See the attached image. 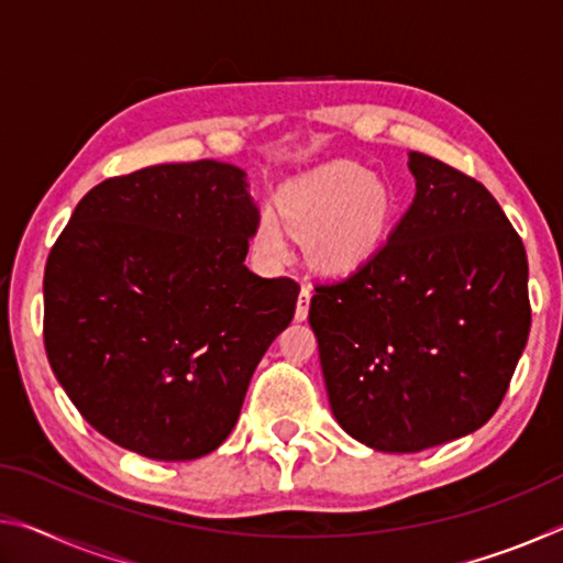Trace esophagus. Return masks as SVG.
Returning <instances> with one entry per match:
<instances>
[{"label":"esophagus","instance_id":"1","mask_svg":"<svg viewBox=\"0 0 563 563\" xmlns=\"http://www.w3.org/2000/svg\"><path fill=\"white\" fill-rule=\"evenodd\" d=\"M310 298H312V288L308 283H302L300 295H298V305H295V320H305L310 310Z\"/></svg>","mask_w":563,"mask_h":563}]
</instances>
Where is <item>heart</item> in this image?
Listing matches in <instances>:
<instances>
[{"label": "heart", "instance_id": "b5f03b06", "mask_svg": "<svg viewBox=\"0 0 563 563\" xmlns=\"http://www.w3.org/2000/svg\"><path fill=\"white\" fill-rule=\"evenodd\" d=\"M395 194L383 178L355 164H328L285 186L278 211L300 233H320L316 255L332 271L355 268L377 251L395 218ZM255 245L265 258H283L285 235L273 213H261Z\"/></svg>", "mask_w": 563, "mask_h": 563}]
</instances>
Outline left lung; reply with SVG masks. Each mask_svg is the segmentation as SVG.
<instances>
[{
    "label": "left lung",
    "instance_id": "obj_1",
    "mask_svg": "<svg viewBox=\"0 0 563 563\" xmlns=\"http://www.w3.org/2000/svg\"><path fill=\"white\" fill-rule=\"evenodd\" d=\"M417 194L347 278L318 283L310 328L342 430L422 452L497 412L531 328L519 233L479 180L409 154Z\"/></svg>",
    "mask_w": 563,
    "mask_h": 563
}]
</instances>
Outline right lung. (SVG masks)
I'll return each instance as SVG.
<instances>
[{"mask_svg":"<svg viewBox=\"0 0 563 563\" xmlns=\"http://www.w3.org/2000/svg\"><path fill=\"white\" fill-rule=\"evenodd\" d=\"M231 164H161L93 186L52 245L44 347L81 417L148 460L225 442L300 285L245 268L258 208Z\"/></svg>","mask_w":563,"mask_h":563,"instance_id":"right-lung-1","label":"right lung"}]
</instances>
